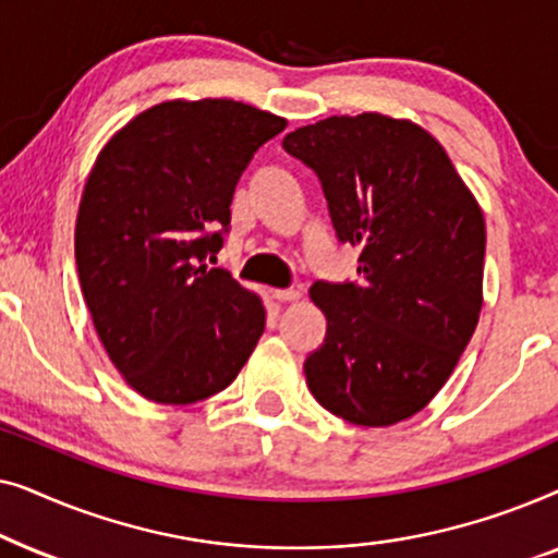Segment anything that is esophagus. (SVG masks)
<instances>
[{
  "label": "esophagus",
  "instance_id": "1",
  "mask_svg": "<svg viewBox=\"0 0 558 558\" xmlns=\"http://www.w3.org/2000/svg\"><path fill=\"white\" fill-rule=\"evenodd\" d=\"M274 300H277V302H300L302 292H300V289H274Z\"/></svg>",
  "mask_w": 558,
  "mask_h": 558
}]
</instances>
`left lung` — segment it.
I'll return each mask as SVG.
<instances>
[{"label": "left lung", "instance_id": "left-lung-1", "mask_svg": "<svg viewBox=\"0 0 558 558\" xmlns=\"http://www.w3.org/2000/svg\"><path fill=\"white\" fill-rule=\"evenodd\" d=\"M323 180L363 284L315 281L327 338L304 363L319 407L357 426L414 416L452 376L483 310L485 218L445 147L409 119L327 117L284 136Z\"/></svg>", "mask_w": 558, "mask_h": 558}]
</instances>
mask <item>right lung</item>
Listing matches in <instances>:
<instances>
[{
  "mask_svg": "<svg viewBox=\"0 0 558 558\" xmlns=\"http://www.w3.org/2000/svg\"><path fill=\"white\" fill-rule=\"evenodd\" d=\"M287 119L233 98H172L129 119L90 167L75 264L98 340L136 393L187 407L223 391L266 327L262 296L205 256L235 182Z\"/></svg>",
  "mask_w": 558,
  "mask_h": 558,
  "instance_id": "add662e5",
  "label": "right lung"
}]
</instances>
